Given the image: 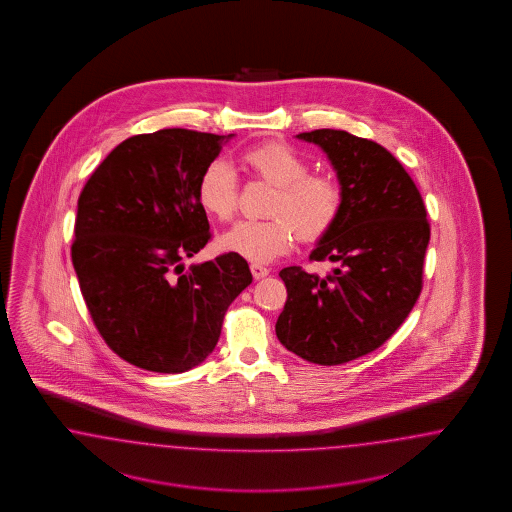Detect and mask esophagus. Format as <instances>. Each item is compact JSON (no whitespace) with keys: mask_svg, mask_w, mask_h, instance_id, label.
I'll use <instances>...</instances> for the list:
<instances>
[{"mask_svg":"<svg viewBox=\"0 0 512 512\" xmlns=\"http://www.w3.org/2000/svg\"><path fill=\"white\" fill-rule=\"evenodd\" d=\"M251 274H253L255 279H263L270 274V268L261 266V264H251Z\"/></svg>","mask_w":512,"mask_h":512,"instance_id":"esophagus-1","label":"esophagus"}]
</instances>
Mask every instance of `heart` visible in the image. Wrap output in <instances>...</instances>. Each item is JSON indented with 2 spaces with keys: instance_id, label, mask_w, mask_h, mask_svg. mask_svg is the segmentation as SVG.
<instances>
[{
  "instance_id": "heart-1",
  "label": "heart",
  "mask_w": 512,
  "mask_h": 512,
  "mask_svg": "<svg viewBox=\"0 0 512 512\" xmlns=\"http://www.w3.org/2000/svg\"><path fill=\"white\" fill-rule=\"evenodd\" d=\"M242 163L266 184L276 187L268 204L270 219L238 221L221 236L219 246L253 264L272 263L302 242H319L338 223L345 193L340 182L310 163L285 142H264L242 154ZM197 201L208 216L229 221L238 206V178L225 161L204 167Z\"/></svg>"
}]
</instances>
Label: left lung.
Segmentation results:
<instances>
[{
	"mask_svg": "<svg viewBox=\"0 0 512 512\" xmlns=\"http://www.w3.org/2000/svg\"><path fill=\"white\" fill-rule=\"evenodd\" d=\"M296 137L325 150L345 202L310 255L336 268L325 278L302 266L279 272L287 302L276 334L298 357L336 366L381 347L417 304L430 223L415 182L381 144L338 129Z\"/></svg>",
	"mask_w": 512,
	"mask_h": 512,
	"instance_id": "1",
	"label": "left lung"
}]
</instances>
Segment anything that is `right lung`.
Here are the masks:
<instances>
[{"label":"right lung","mask_w":512,"mask_h":512,"mask_svg":"<svg viewBox=\"0 0 512 512\" xmlns=\"http://www.w3.org/2000/svg\"><path fill=\"white\" fill-rule=\"evenodd\" d=\"M231 137L180 127L135 135L103 159L78 197L71 259L84 302L110 349L142 370L201 364L253 279L234 253L182 263L212 238L197 182Z\"/></svg>","instance_id":"1"}]
</instances>
